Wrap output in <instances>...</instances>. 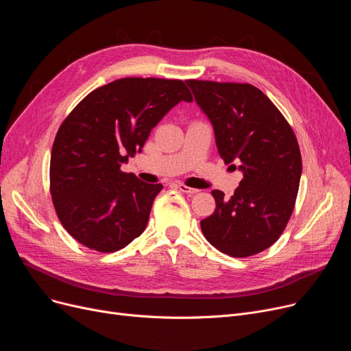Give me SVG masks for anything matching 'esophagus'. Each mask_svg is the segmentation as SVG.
<instances>
[{"label": "esophagus", "mask_w": 351, "mask_h": 351, "mask_svg": "<svg viewBox=\"0 0 351 351\" xmlns=\"http://www.w3.org/2000/svg\"><path fill=\"white\" fill-rule=\"evenodd\" d=\"M177 189H178L180 191H182V193L190 194V195L197 194V193L199 191V190H197V189H191V187H189V186H186V184H182V182H178V184H177Z\"/></svg>", "instance_id": "esophagus-1"}]
</instances>
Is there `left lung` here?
Here are the masks:
<instances>
[{
    "instance_id": "obj_1",
    "label": "left lung",
    "mask_w": 351,
    "mask_h": 351,
    "mask_svg": "<svg viewBox=\"0 0 351 351\" xmlns=\"http://www.w3.org/2000/svg\"><path fill=\"white\" fill-rule=\"evenodd\" d=\"M214 127L226 164L240 162L243 180L228 199L213 190L214 213L202 220L206 240L231 257H250L273 245L295 206L302 153L285 115L247 82L187 80Z\"/></svg>"
}]
</instances>
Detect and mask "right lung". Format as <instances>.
<instances>
[{
	"label": "right lung",
	"instance_id": "1",
	"mask_svg": "<svg viewBox=\"0 0 351 351\" xmlns=\"http://www.w3.org/2000/svg\"><path fill=\"white\" fill-rule=\"evenodd\" d=\"M193 101L182 80L127 77L91 91L61 123L49 161L57 217L80 244L114 253L141 236L161 184H147L121 164L162 117Z\"/></svg>",
	"mask_w": 351,
	"mask_h": 351
}]
</instances>
